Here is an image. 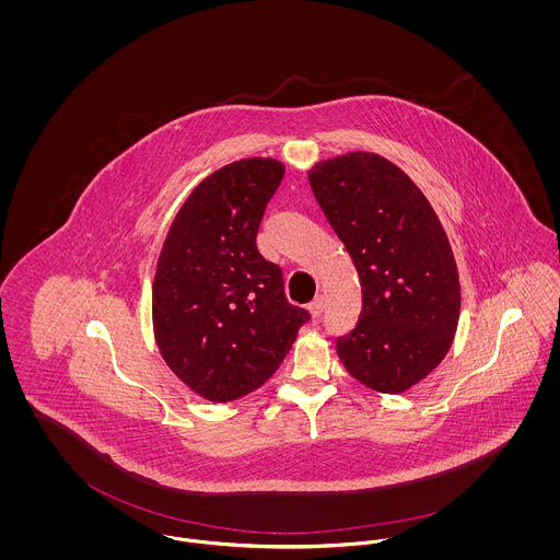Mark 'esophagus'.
<instances>
[{"mask_svg": "<svg viewBox=\"0 0 560 560\" xmlns=\"http://www.w3.org/2000/svg\"><path fill=\"white\" fill-rule=\"evenodd\" d=\"M308 311H311L313 319H320V315H323V311H325V298L317 295V298L308 304Z\"/></svg>", "mask_w": 560, "mask_h": 560, "instance_id": "esophagus-1", "label": "esophagus"}]
</instances>
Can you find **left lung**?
Returning <instances> with one entry per match:
<instances>
[{
    "mask_svg": "<svg viewBox=\"0 0 560 560\" xmlns=\"http://www.w3.org/2000/svg\"><path fill=\"white\" fill-rule=\"evenodd\" d=\"M308 180L357 268L363 306L336 340L347 372L399 395L452 347L459 279L450 240L411 178L375 153L319 161Z\"/></svg>",
    "mask_w": 560,
    "mask_h": 560,
    "instance_id": "1",
    "label": "left lung"
}]
</instances>
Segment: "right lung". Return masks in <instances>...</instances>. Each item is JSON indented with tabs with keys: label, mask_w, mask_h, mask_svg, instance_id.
<instances>
[{
	"label": "right lung",
	"mask_w": 560,
	"mask_h": 560,
	"mask_svg": "<svg viewBox=\"0 0 560 560\" xmlns=\"http://www.w3.org/2000/svg\"><path fill=\"white\" fill-rule=\"evenodd\" d=\"M281 161H235L188 195L163 243L153 283L161 357L213 402L265 384L311 313L288 302L283 272L258 252Z\"/></svg>",
	"instance_id": "obj_1"
}]
</instances>
